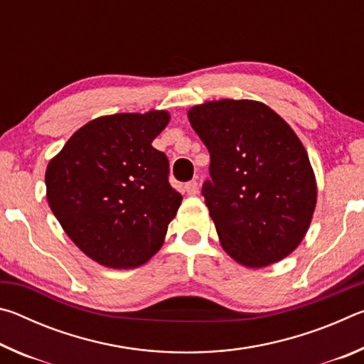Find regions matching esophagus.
I'll return each mask as SVG.
<instances>
[{
  "mask_svg": "<svg viewBox=\"0 0 364 364\" xmlns=\"http://www.w3.org/2000/svg\"><path fill=\"white\" fill-rule=\"evenodd\" d=\"M184 189H186V193H188L189 196H196L197 193H199V183H197L196 180L189 181V183L184 184Z\"/></svg>",
  "mask_w": 364,
  "mask_h": 364,
  "instance_id": "1",
  "label": "esophagus"
}]
</instances>
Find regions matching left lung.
<instances>
[{
	"label": "left lung",
	"instance_id": "obj_1",
	"mask_svg": "<svg viewBox=\"0 0 364 364\" xmlns=\"http://www.w3.org/2000/svg\"><path fill=\"white\" fill-rule=\"evenodd\" d=\"M210 152L205 205L223 249L249 268L287 257L301 242L316 205L304 144L262 102L221 100L188 112Z\"/></svg>",
	"mask_w": 364,
	"mask_h": 364
}]
</instances>
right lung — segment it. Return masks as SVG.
Masks as SVG:
<instances>
[{
  "mask_svg": "<svg viewBox=\"0 0 364 364\" xmlns=\"http://www.w3.org/2000/svg\"><path fill=\"white\" fill-rule=\"evenodd\" d=\"M165 110L91 120L46 168V197L73 244L109 268H136L162 247L183 197L152 141Z\"/></svg>",
  "mask_w": 364,
  "mask_h": 364,
  "instance_id": "1",
  "label": "right lung"
}]
</instances>
